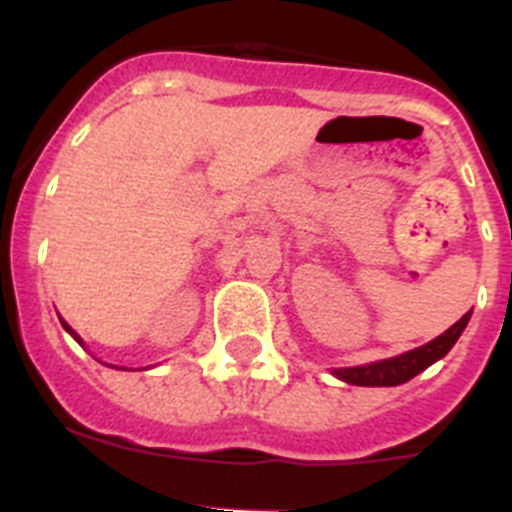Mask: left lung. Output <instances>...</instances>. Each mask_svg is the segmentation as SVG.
Listing matches in <instances>:
<instances>
[{
  "label": "left lung",
  "instance_id": "8db88e82",
  "mask_svg": "<svg viewBox=\"0 0 512 512\" xmlns=\"http://www.w3.org/2000/svg\"><path fill=\"white\" fill-rule=\"evenodd\" d=\"M469 315H461V320H456L446 333H441L438 338L428 341L425 346L413 348L408 354L392 356V359L374 361V364L364 366H348V369H333L338 379L348 384H356V387H397V384H405L415 377V374L425 372L428 366L436 364L438 359L449 354L454 343L459 341V336L464 333L469 323Z\"/></svg>",
  "mask_w": 512,
  "mask_h": 512
}]
</instances>
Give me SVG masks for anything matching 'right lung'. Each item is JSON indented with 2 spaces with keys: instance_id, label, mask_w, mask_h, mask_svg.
<instances>
[{
  "instance_id": "right-lung-1",
  "label": "right lung",
  "mask_w": 512,
  "mask_h": 512,
  "mask_svg": "<svg viewBox=\"0 0 512 512\" xmlns=\"http://www.w3.org/2000/svg\"><path fill=\"white\" fill-rule=\"evenodd\" d=\"M61 325H63V328H66V330H69L71 336H74V341H79V343H81V338H79V336H76L74 330H71V325H69V323H63V320H61Z\"/></svg>"
}]
</instances>
